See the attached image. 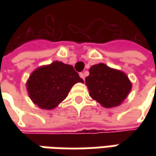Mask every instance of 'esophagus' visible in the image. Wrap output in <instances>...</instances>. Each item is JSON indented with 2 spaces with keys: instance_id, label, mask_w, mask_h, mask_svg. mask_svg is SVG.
I'll list each match as a JSON object with an SVG mask.
<instances>
[{
  "instance_id": "esophagus-1",
  "label": "esophagus",
  "mask_w": 156,
  "mask_h": 156,
  "mask_svg": "<svg viewBox=\"0 0 156 156\" xmlns=\"http://www.w3.org/2000/svg\"><path fill=\"white\" fill-rule=\"evenodd\" d=\"M80 77H81V79L84 80V79H85V75H84L83 73H80Z\"/></svg>"
}]
</instances>
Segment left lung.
Masks as SVG:
<instances>
[{
  "label": "left lung",
  "mask_w": 156,
  "mask_h": 156,
  "mask_svg": "<svg viewBox=\"0 0 156 156\" xmlns=\"http://www.w3.org/2000/svg\"><path fill=\"white\" fill-rule=\"evenodd\" d=\"M89 95L105 108L117 107L127 98L132 84L122 71L103 63L94 65L85 79Z\"/></svg>",
  "instance_id": "1"
}]
</instances>
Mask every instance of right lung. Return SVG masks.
I'll use <instances>...</instances> for the list:
<instances>
[{
	"instance_id": "1",
	"label": "right lung",
	"mask_w": 156,
	"mask_h": 156,
	"mask_svg": "<svg viewBox=\"0 0 156 156\" xmlns=\"http://www.w3.org/2000/svg\"><path fill=\"white\" fill-rule=\"evenodd\" d=\"M77 82L83 80L73 66L56 61L34 70L27 82V89L34 104L43 109H52L68 96Z\"/></svg>"
}]
</instances>
